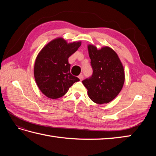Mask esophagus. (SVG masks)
I'll return each instance as SVG.
<instances>
[{"label":"esophagus","mask_w":156,"mask_h":156,"mask_svg":"<svg viewBox=\"0 0 156 156\" xmlns=\"http://www.w3.org/2000/svg\"><path fill=\"white\" fill-rule=\"evenodd\" d=\"M78 78H79V79H80V80L82 81V80H83V78H84V76H83V74H81L79 75V76H78Z\"/></svg>","instance_id":"obj_1"}]
</instances>
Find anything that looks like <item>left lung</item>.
<instances>
[{
  "label": "left lung",
  "instance_id": "1",
  "mask_svg": "<svg viewBox=\"0 0 156 156\" xmlns=\"http://www.w3.org/2000/svg\"><path fill=\"white\" fill-rule=\"evenodd\" d=\"M88 49L93 73L82 83L92 101L97 104L108 103L117 97L123 86V66L116 52L110 48L97 49L96 46L88 45Z\"/></svg>",
  "mask_w": 156,
  "mask_h": 156
}]
</instances>
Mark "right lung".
Listing matches in <instances>:
<instances>
[{
	"label": "right lung",
	"instance_id": "1",
	"mask_svg": "<svg viewBox=\"0 0 156 156\" xmlns=\"http://www.w3.org/2000/svg\"><path fill=\"white\" fill-rule=\"evenodd\" d=\"M80 45V41L68 44L60 37L48 43L39 53L34 76L39 88L47 97L55 99L63 97L73 84L80 80L70 73L68 58Z\"/></svg>",
	"mask_w": 156,
	"mask_h": 156
}]
</instances>
